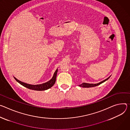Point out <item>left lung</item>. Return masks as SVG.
Segmentation results:
<instances>
[{
	"instance_id": "1",
	"label": "left lung",
	"mask_w": 130,
	"mask_h": 130,
	"mask_svg": "<svg viewBox=\"0 0 130 130\" xmlns=\"http://www.w3.org/2000/svg\"><path fill=\"white\" fill-rule=\"evenodd\" d=\"M110 77V76L109 77H108L107 78L105 79V80H103V81H102V82H100V83H97V84H89V83H82V84L79 85V86H80V87H83V88H89V87L90 88V87H95V86H98V85H100V84H101L102 83L105 82L106 81L107 79H108V78H109Z\"/></svg>"
}]
</instances>
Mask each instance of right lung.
I'll return each mask as SVG.
<instances>
[{
  "label": "right lung",
  "instance_id": "1",
  "mask_svg": "<svg viewBox=\"0 0 130 130\" xmlns=\"http://www.w3.org/2000/svg\"><path fill=\"white\" fill-rule=\"evenodd\" d=\"M57 72H58V69H57L55 71L53 77L49 81H48L45 83H43L42 84H39V85H30V84H27V83H24L23 82H21V81L18 80L15 77H14V78H15V79L19 83H20L21 85L25 87H26L28 89H31V90H37V91H42V90H45L48 89L49 88H51L52 86L55 84V82H56Z\"/></svg>",
  "mask_w": 130,
  "mask_h": 130
}]
</instances>
